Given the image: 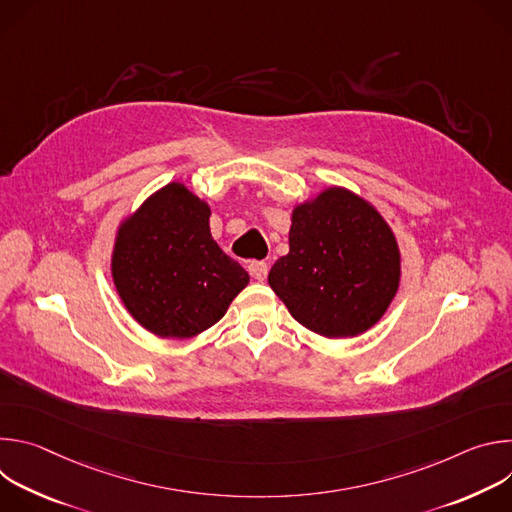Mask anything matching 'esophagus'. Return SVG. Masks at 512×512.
I'll return each mask as SVG.
<instances>
[{
  "instance_id": "34e87169",
  "label": "esophagus",
  "mask_w": 512,
  "mask_h": 512,
  "mask_svg": "<svg viewBox=\"0 0 512 512\" xmlns=\"http://www.w3.org/2000/svg\"><path fill=\"white\" fill-rule=\"evenodd\" d=\"M247 269H249L253 279L265 281V277H267V263H263V261H249Z\"/></svg>"
}]
</instances>
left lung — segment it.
Returning a JSON list of instances; mask_svg holds the SVG:
<instances>
[{
	"instance_id": "left-lung-1",
	"label": "left lung",
	"mask_w": 512,
	"mask_h": 512,
	"mask_svg": "<svg viewBox=\"0 0 512 512\" xmlns=\"http://www.w3.org/2000/svg\"><path fill=\"white\" fill-rule=\"evenodd\" d=\"M291 318L324 338L373 328L401 283V251L385 216L344 186L294 204L289 253L267 277Z\"/></svg>"
}]
</instances>
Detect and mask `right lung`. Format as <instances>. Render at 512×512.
I'll return each mask as SVG.
<instances>
[{
	"label": "right lung",
	"instance_id": "obj_1",
	"mask_svg": "<svg viewBox=\"0 0 512 512\" xmlns=\"http://www.w3.org/2000/svg\"><path fill=\"white\" fill-rule=\"evenodd\" d=\"M111 277L129 316L160 338H192L221 320L249 273L210 235V206L170 182L117 227Z\"/></svg>",
	"mask_w": 512,
	"mask_h": 512
}]
</instances>
